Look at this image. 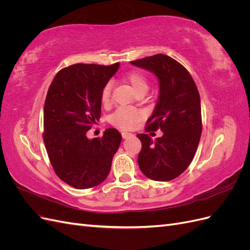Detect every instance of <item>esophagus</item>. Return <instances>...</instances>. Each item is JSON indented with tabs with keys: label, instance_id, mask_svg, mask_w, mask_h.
<instances>
[{
	"label": "esophagus",
	"instance_id": "esophagus-1",
	"mask_svg": "<svg viewBox=\"0 0 250 250\" xmlns=\"http://www.w3.org/2000/svg\"><path fill=\"white\" fill-rule=\"evenodd\" d=\"M131 137H133V134L130 133V132H126V131L122 132V138L123 139H128V138H131Z\"/></svg>",
	"mask_w": 250,
	"mask_h": 250
}]
</instances>
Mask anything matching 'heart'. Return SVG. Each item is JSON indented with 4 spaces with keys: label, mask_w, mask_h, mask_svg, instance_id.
<instances>
[{
    "label": "heart",
    "mask_w": 250,
    "mask_h": 250,
    "mask_svg": "<svg viewBox=\"0 0 250 250\" xmlns=\"http://www.w3.org/2000/svg\"><path fill=\"white\" fill-rule=\"evenodd\" d=\"M125 80L132 86L135 93L141 90H147L148 82L146 77L141 72H131L125 77ZM110 93L111 85L107 83L102 89L101 93V101L104 105H108L110 103ZM142 118V113L132 107H120L113 113L111 117L112 123L117 125L122 129H131L135 126Z\"/></svg>",
    "instance_id": "obj_1"
}]
</instances>
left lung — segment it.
Returning <instances> with one entry per match:
<instances>
[{
  "label": "left lung",
  "mask_w": 250,
  "mask_h": 250,
  "mask_svg": "<svg viewBox=\"0 0 250 250\" xmlns=\"http://www.w3.org/2000/svg\"><path fill=\"white\" fill-rule=\"evenodd\" d=\"M130 63L153 73L160 85L146 130L161 129L163 137L153 141L148 134H137L142 142L139 167L152 180H172L188 167L200 141L202 123L197 86L186 67L167 55L156 54Z\"/></svg>",
  "instance_id": "1"
}]
</instances>
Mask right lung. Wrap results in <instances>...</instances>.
Segmentation results:
<instances>
[{"label":"right lung","mask_w":250,"mask_h":250,"mask_svg":"<svg viewBox=\"0 0 250 250\" xmlns=\"http://www.w3.org/2000/svg\"><path fill=\"white\" fill-rule=\"evenodd\" d=\"M120 63L73 64L60 70L43 108V142L53 169L69 186L83 190L106 179L122 135L108 128L101 139L86 132L101 115V93Z\"/></svg>","instance_id":"right-lung-1"}]
</instances>
